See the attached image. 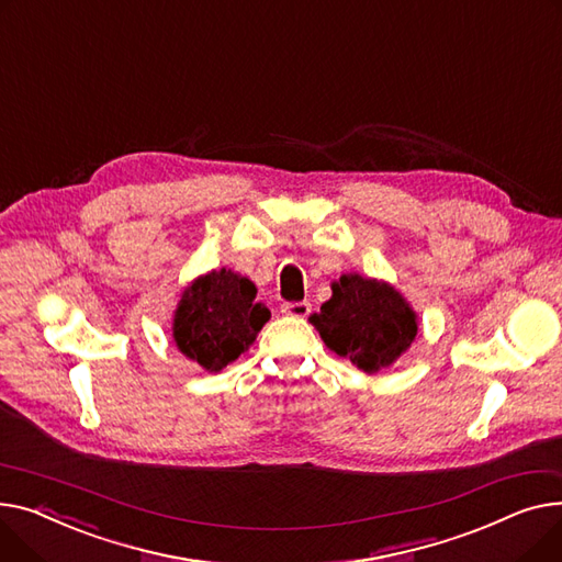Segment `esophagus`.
I'll use <instances>...</instances> for the list:
<instances>
[{
    "instance_id": "obj_1",
    "label": "esophagus",
    "mask_w": 562,
    "mask_h": 562,
    "mask_svg": "<svg viewBox=\"0 0 562 562\" xmlns=\"http://www.w3.org/2000/svg\"><path fill=\"white\" fill-rule=\"evenodd\" d=\"M281 313L290 315V317H306L311 313V304L308 302H285L281 306Z\"/></svg>"
}]
</instances>
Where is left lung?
Segmentation results:
<instances>
[{"label": "left lung", "mask_w": 562, "mask_h": 562, "mask_svg": "<svg viewBox=\"0 0 562 562\" xmlns=\"http://www.w3.org/2000/svg\"><path fill=\"white\" fill-rule=\"evenodd\" d=\"M331 290V300L311 315V324L328 349L358 370L374 374L390 368L415 340L417 315L390 283L342 274Z\"/></svg>", "instance_id": "left-lung-1"}]
</instances>
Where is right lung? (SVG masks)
<instances>
[{
  "mask_svg": "<svg viewBox=\"0 0 562 562\" xmlns=\"http://www.w3.org/2000/svg\"><path fill=\"white\" fill-rule=\"evenodd\" d=\"M268 319L270 308L256 302V285L222 268L183 290L172 336L183 356L206 372H220L254 345Z\"/></svg>",
  "mask_w": 562,
  "mask_h": 562,
  "instance_id": "1",
  "label": "right lung"
}]
</instances>
